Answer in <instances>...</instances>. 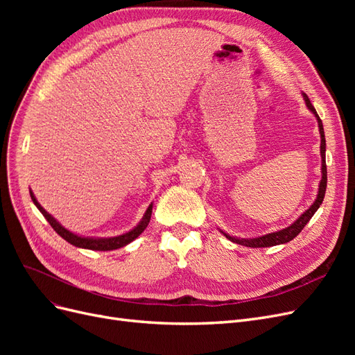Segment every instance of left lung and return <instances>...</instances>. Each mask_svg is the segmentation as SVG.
I'll list each match as a JSON object with an SVG mask.
<instances>
[{"instance_id": "obj_1", "label": "left lung", "mask_w": 355, "mask_h": 355, "mask_svg": "<svg viewBox=\"0 0 355 355\" xmlns=\"http://www.w3.org/2000/svg\"><path fill=\"white\" fill-rule=\"evenodd\" d=\"M304 96V101L306 108L313 112L317 118V123H318V132H320V137H321V144H320V154H321V180H320V185H318V194L317 198L314 200V202L311 204V206L300 214V216L292 223L288 225V227L280 230V231H275L271 234H265L261 235V237H256V239H240V237H232V235L227 234L225 231L219 230L225 237L228 240H231L232 243H237L245 247H271V245H278V244H286L288 241H292L296 235L304 230L305 225L309 222V219L314 216V213L318 210V207L321 206V202L324 200V194H326V187H327V168H326V137H324V128H323V123H321L320 116L315 111V108L311 103V101L308 99V96L305 93H302Z\"/></svg>"}]
</instances>
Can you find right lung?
I'll return each instance as SVG.
<instances>
[{"label": "right lung", "instance_id": "1", "mask_svg": "<svg viewBox=\"0 0 355 355\" xmlns=\"http://www.w3.org/2000/svg\"><path fill=\"white\" fill-rule=\"evenodd\" d=\"M29 194H31L32 201H34V204L37 206V209L42 213V216H44L47 219V222L51 225V228L55 230L63 240H67L69 244H72L75 247H80V249L99 250V252H108V250L120 249V247H124L128 243H132L133 240H136L139 235H141L145 231L149 220H151V214H153V202H151V204H149V207L146 209L144 218L141 219V222H139L133 230L127 231L121 235H116V237H84V235H78V234H75V232L67 230L60 222H58L55 218H53L51 214L49 211H46V209L38 202V200L34 196V192H32L31 189H29Z\"/></svg>", "mask_w": 355, "mask_h": 355}]
</instances>
